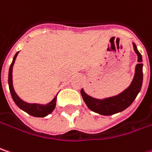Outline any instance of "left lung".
<instances>
[{"mask_svg": "<svg viewBox=\"0 0 152 152\" xmlns=\"http://www.w3.org/2000/svg\"><path fill=\"white\" fill-rule=\"evenodd\" d=\"M132 45L138 56V64L135 67V74L128 88L121 94L104 99H97L89 96L85 93L83 89H81L83 99L91 111L102 115H113L126 109L136 99L143 83V64L141 63L142 56L137 49L136 45L132 43Z\"/></svg>", "mask_w": 152, "mask_h": 152, "instance_id": "obj_1", "label": "left lung"}]
</instances>
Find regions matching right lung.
<instances>
[{"label": "right lung", "instance_id": "1", "mask_svg": "<svg viewBox=\"0 0 152 152\" xmlns=\"http://www.w3.org/2000/svg\"><path fill=\"white\" fill-rule=\"evenodd\" d=\"M18 53H19V51L14 55V58H13V62L10 65V68H9V72H8V86H9V90H10V93L12 95V98H13L15 104L21 110L27 113L28 114H30L33 117H45L48 114H50V113H52V111L55 109L58 94L52 99L51 102H50L49 103H47L45 105L38 104V103L26 102L18 96V94H16L14 91V86H13V67H14L15 59L18 56Z\"/></svg>", "mask_w": 152, "mask_h": 152}]
</instances>
